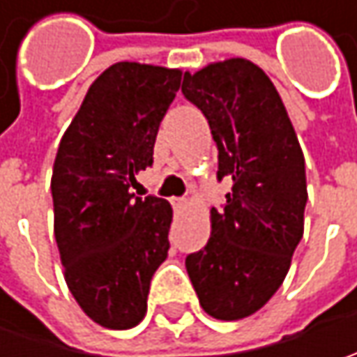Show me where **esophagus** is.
I'll use <instances>...</instances> for the list:
<instances>
[{
    "label": "esophagus",
    "mask_w": 357,
    "mask_h": 357,
    "mask_svg": "<svg viewBox=\"0 0 357 357\" xmlns=\"http://www.w3.org/2000/svg\"><path fill=\"white\" fill-rule=\"evenodd\" d=\"M171 204L174 206V208H186L188 200L186 199H171Z\"/></svg>",
    "instance_id": "34e87169"
}]
</instances>
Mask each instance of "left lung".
I'll return each mask as SVG.
<instances>
[{
    "instance_id": "obj_1",
    "label": "left lung",
    "mask_w": 357,
    "mask_h": 357,
    "mask_svg": "<svg viewBox=\"0 0 357 357\" xmlns=\"http://www.w3.org/2000/svg\"><path fill=\"white\" fill-rule=\"evenodd\" d=\"M183 93L211 125L218 178L232 181L225 208L211 211L206 246L186 256V272L208 316L242 320L276 294L304 234V155L274 83L252 61L186 71Z\"/></svg>"
}]
</instances>
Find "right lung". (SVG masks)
<instances>
[{
    "mask_svg": "<svg viewBox=\"0 0 357 357\" xmlns=\"http://www.w3.org/2000/svg\"><path fill=\"white\" fill-rule=\"evenodd\" d=\"M181 69L119 61L91 83L53 162V230L65 282L81 310L109 330L146 314L151 278L165 262L172 206L135 197L153 165L158 125Z\"/></svg>",
    "mask_w": 357,
    "mask_h": 357,
    "instance_id": "add662e5",
    "label": "right lung"
}]
</instances>
